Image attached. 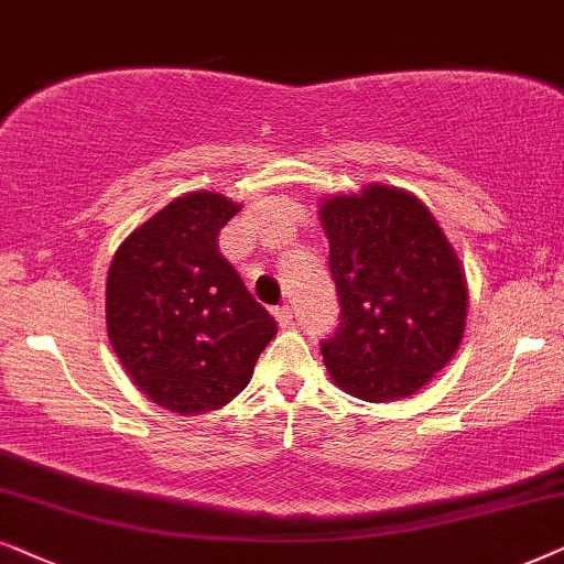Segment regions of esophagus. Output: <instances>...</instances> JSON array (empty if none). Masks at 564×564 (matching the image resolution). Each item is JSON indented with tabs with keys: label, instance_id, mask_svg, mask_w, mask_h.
I'll return each instance as SVG.
<instances>
[{
	"label": "esophagus",
	"instance_id": "1",
	"mask_svg": "<svg viewBox=\"0 0 564 564\" xmlns=\"http://www.w3.org/2000/svg\"><path fill=\"white\" fill-rule=\"evenodd\" d=\"M275 319L281 327H289L291 322H294V312H291L289 306H281V310H275Z\"/></svg>",
	"mask_w": 564,
	"mask_h": 564
}]
</instances>
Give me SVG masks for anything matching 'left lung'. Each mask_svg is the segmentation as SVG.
<instances>
[{"label":"left lung","mask_w":564,"mask_h":564,"mask_svg":"<svg viewBox=\"0 0 564 564\" xmlns=\"http://www.w3.org/2000/svg\"><path fill=\"white\" fill-rule=\"evenodd\" d=\"M340 327L322 343L329 379L364 402L412 397L459 350L467 275L417 195L371 183L322 198Z\"/></svg>","instance_id":"obj_1"}]
</instances>
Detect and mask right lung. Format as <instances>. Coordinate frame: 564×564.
<instances>
[{"label":"right lung","mask_w":564,"mask_h":564,"mask_svg":"<svg viewBox=\"0 0 564 564\" xmlns=\"http://www.w3.org/2000/svg\"><path fill=\"white\" fill-rule=\"evenodd\" d=\"M239 212L214 191L180 195L112 254L105 286L112 350L139 392L177 415L235 400L278 333L219 252V231Z\"/></svg>","instance_id":"add662e5"}]
</instances>
